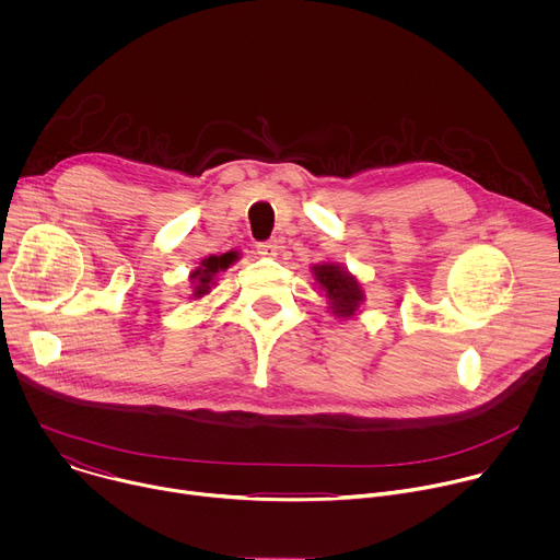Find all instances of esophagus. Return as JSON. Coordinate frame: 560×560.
Wrapping results in <instances>:
<instances>
[{
  "mask_svg": "<svg viewBox=\"0 0 560 560\" xmlns=\"http://www.w3.org/2000/svg\"><path fill=\"white\" fill-rule=\"evenodd\" d=\"M257 253H259L261 257L272 259V257L279 255V242H277V238H268V242H259V244H257Z\"/></svg>",
  "mask_w": 560,
  "mask_h": 560,
  "instance_id": "1",
  "label": "esophagus"
}]
</instances>
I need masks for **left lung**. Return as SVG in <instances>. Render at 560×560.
<instances>
[{"label":"left lung","instance_id":"left-lung-1","mask_svg":"<svg viewBox=\"0 0 560 560\" xmlns=\"http://www.w3.org/2000/svg\"><path fill=\"white\" fill-rule=\"evenodd\" d=\"M314 277L318 285L324 288L326 296L330 299L335 314L339 316L354 314V310L363 301V292L357 279L348 270L335 264H324V266H314Z\"/></svg>","mask_w":560,"mask_h":560}]
</instances>
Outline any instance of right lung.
<instances>
[{"instance_id": "right-lung-1", "label": "right lung", "mask_w": 560, "mask_h": 560, "mask_svg": "<svg viewBox=\"0 0 560 560\" xmlns=\"http://www.w3.org/2000/svg\"><path fill=\"white\" fill-rule=\"evenodd\" d=\"M234 253H225V255H219V257H208V259H203L201 261V268H197L192 275H190V279L195 281V296L199 299V296H203V294H208L210 292V283H212V277L219 272V270H225L232 261H234Z\"/></svg>"}]
</instances>
